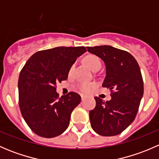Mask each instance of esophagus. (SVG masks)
I'll use <instances>...</instances> for the list:
<instances>
[{"label":"esophagus","mask_w":159,"mask_h":159,"mask_svg":"<svg viewBox=\"0 0 159 159\" xmlns=\"http://www.w3.org/2000/svg\"><path fill=\"white\" fill-rule=\"evenodd\" d=\"M81 101H84V99H85L86 96H84V94H81Z\"/></svg>","instance_id":"obj_1"}]
</instances>
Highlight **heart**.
I'll list each match as a JSON object with an SVG mask.
<instances>
[{
    "mask_svg": "<svg viewBox=\"0 0 159 159\" xmlns=\"http://www.w3.org/2000/svg\"><path fill=\"white\" fill-rule=\"evenodd\" d=\"M84 61L85 65L91 70H94L96 68H100L101 67V61L100 59L94 55H89L84 59ZM74 65H72L70 68V73H71L72 70L74 69ZM97 86L96 83H81L78 84V88L81 92L83 93H89L94 89Z\"/></svg>",
    "mask_w": 159,
    "mask_h": 159,
    "instance_id": "1",
    "label": "heart"
}]
</instances>
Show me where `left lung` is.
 Here are the masks:
<instances>
[{
	"label": "left lung",
	"mask_w": 159,
	"mask_h": 159,
	"mask_svg": "<svg viewBox=\"0 0 159 159\" xmlns=\"http://www.w3.org/2000/svg\"><path fill=\"white\" fill-rule=\"evenodd\" d=\"M106 67L102 87L111 90V99L103 102L95 97L96 106L90 111L93 130L102 136L119 134L133 122L143 96L140 68L131 54L109 45L87 47Z\"/></svg>",
	"instance_id": "obj_1"
}]
</instances>
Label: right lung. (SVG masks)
<instances>
[{
  "mask_svg": "<svg viewBox=\"0 0 159 159\" xmlns=\"http://www.w3.org/2000/svg\"><path fill=\"white\" fill-rule=\"evenodd\" d=\"M84 47H57L30 57L18 79L19 106L24 119L38 135L53 138L69 125L70 114L81 102L75 92L58 97L56 84L67 80L70 67Z\"/></svg>",
  "mask_w": 159,
  "mask_h": 159,
  "instance_id": "obj_1",
  "label": "right lung"
}]
</instances>
